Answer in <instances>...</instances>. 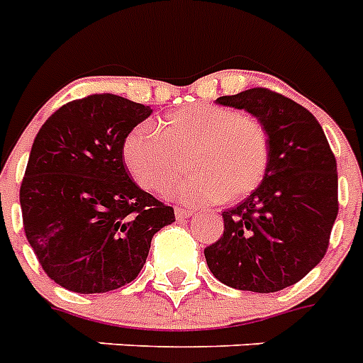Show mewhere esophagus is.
I'll return each mask as SVG.
<instances>
[{
	"label": "esophagus",
	"instance_id": "1",
	"mask_svg": "<svg viewBox=\"0 0 363 363\" xmlns=\"http://www.w3.org/2000/svg\"><path fill=\"white\" fill-rule=\"evenodd\" d=\"M192 215L194 209H188V207H175L177 220H184V218H190Z\"/></svg>",
	"mask_w": 363,
	"mask_h": 363
}]
</instances>
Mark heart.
<instances>
[{"label": "heart", "mask_w": 363, "mask_h": 363, "mask_svg": "<svg viewBox=\"0 0 363 363\" xmlns=\"http://www.w3.org/2000/svg\"><path fill=\"white\" fill-rule=\"evenodd\" d=\"M188 152L192 173L167 188V194L190 203L239 199L264 181L269 164V141L254 116L207 101L182 105L160 118L139 124L125 135L122 158L145 190H164Z\"/></svg>", "instance_id": "b5f03b06"}]
</instances>
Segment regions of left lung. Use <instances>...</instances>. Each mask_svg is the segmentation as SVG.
Here are the masks:
<instances>
[{"label":"left lung","mask_w":363,"mask_h":363,"mask_svg":"<svg viewBox=\"0 0 363 363\" xmlns=\"http://www.w3.org/2000/svg\"><path fill=\"white\" fill-rule=\"evenodd\" d=\"M264 125L269 164L245 201L222 213L224 233L205 248L226 286L269 294L292 286L320 264L337 218V164L322 125L303 105L265 88L222 96Z\"/></svg>","instance_id":"obj_1"}]
</instances>
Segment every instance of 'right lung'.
I'll use <instances>...</instances> for the list:
<instances>
[{"label":"right lung","instance_id":"right-lung-1","mask_svg":"<svg viewBox=\"0 0 363 363\" xmlns=\"http://www.w3.org/2000/svg\"><path fill=\"white\" fill-rule=\"evenodd\" d=\"M150 115L147 105L94 94L62 105L33 139L20 186L24 232L45 273L71 292L133 281L154 233L175 222L122 158L125 135Z\"/></svg>","mask_w":363,"mask_h":363}]
</instances>
